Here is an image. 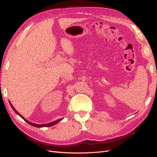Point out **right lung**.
Masks as SVG:
<instances>
[{"label":"right lung","instance_id":"right-lung-1","mask_svg":"<svg viewBox=\"0 0 157 157\" xmlns=\"http://www.w3.org/2000/svg\"><path fill=\"white\" fill-rule=\"evenodd\" d=\"M10 105H11V107H12V109H13V110L15 111L17 115H20L23 120H24L25 121H26L28 124H31V125H32V126H35V127H39V128H40V127H48V126H53V125H54V124H57V123H58L59 121H61V120H62V118H60V119H59V120H57V121H54V122H50V123H48V124H35V123H32V122H29V121H28L27 120H26L25 118H23L20 113H19L15 109H14V107L12 106V104L10 103Z\"/></svg>","mask_w":157,"mask_h":157}]
</instances>
